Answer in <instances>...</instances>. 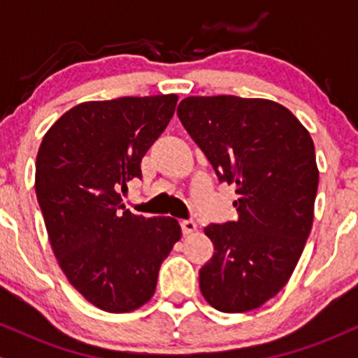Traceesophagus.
<instances>
[{"instance_id":"obj_1","label":"esophagus","mask_w":358,"mask_h":358,"mask_svg":"<svg viewBox=\"0 0 358 358\" xmlns=\"http://www.w3.org/2000/svg\"><path fill=\"white\" fill-rule=\"evenodd\" d=\"M182 231L185 236H188V234H193L196 231V224L193 220H183L182 222Z\"/></svg>"}]
</instances>
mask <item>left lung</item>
Masks as SVG:
<instances>
[{
  "instance_id": "left-lung-1",
  "label": "left lung",
  "mask_w": 358,
  "mask_h": 358,
  "mask_svg": "<svg viewBox=\"0 0 358 358\" xmlns=\"http://www.w3.org/2000/svg\"><path fill=\"white\" fill-rule=\"evenodd\" d=\"M220 182L236 183L239 219L205 234L213 256L200 291L224 313L276 296L296 268L313 225L318 166L310 133L285 106L237 96H192L176 109Z\"/></svg>"
}]
</instances>
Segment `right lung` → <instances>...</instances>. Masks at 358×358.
Segmentation results:
<instances>
[{"mask_svg":"<svg viewBox=\"0 0 358 358\" xmlns=\"http://www.w3.org/2000/svg\"><path fill=\"white\" fill-rule=\"evenodd\" d=\"M178 96L89 101L47 131L35 192L48 241L69 282L109 313L138 310L182 237L171 217L134 215L119 190L141 178V159L173 117Z\"/></svg>","mask_w":358,"mask_h":358,"instance_id":"right-lung-1","label":"right lung"}]
</instances>
